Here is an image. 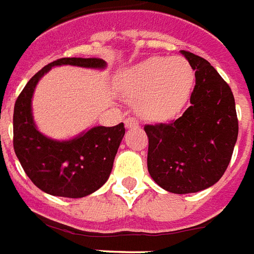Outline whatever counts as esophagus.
<instances>
[{
	"label": "esophagus",
	"mask_w": 254,
	"mask_h": 254,
	"mask_svg": "<svg viewBox=\"0 0 254 254\" xmlns=\"http://www.w3.org/2000/svg\"><path fill=\"white\" fill-rule=\"evenodd\" d=\"M125 123H126V127H127V128L138 127V122H136V119H135V118H132V116H128V118H126Z\"/></svg>",
	"instance_id": "obj_1"
}]
</instances>
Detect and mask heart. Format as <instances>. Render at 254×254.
Here are the masks:
<instances>
[{
  "label": "heart",
  "instance_id": "1",
  "mask_svg": "<svg viewBox=\"0 0 254 254\" xmlns=\"http://www.w3.org/2000/svg\"><path fill=\"white\" fill-rule=\"evenodd\" d=\"M122 89L143 118L165 120L175 116L188 100L193 85V71L184 58L151 57L126 70Z\"/></svg>",
  "mask_w": 254,
  "mask_h": 254
}]
</instances>
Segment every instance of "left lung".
Segmentation results:
<instances>
[{"instance_id":"left-lung-1","label":"left lung","mask_w":254,"mask_h":254,"mask_svg":"<svg viewBox=\"0 0 254 254\" xmlns=\"http://www.w3.org/2000/svg\"><path fill=\"white\" fill-rule=\"evenodd\" d=\"M195 70L190 107L169 123L146 125L147 169L172 193H193L219 181L238 136L236 101L230 86L208 61L181 51Z\"/></svg>"}]
</instances>
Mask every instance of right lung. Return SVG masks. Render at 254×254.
I'll return each mask as SVG.
<instances>
[{
    "instance_id": "1",
    "label": "right lung",
    "mask_w": 254,
    "mask_h": 254,
    "mask_svg": "<svg viewBox=\"0 0 254 254\" xmlns=\"http://www.w3.org/2000/svg\"><path fill=\"white\" fill-rule=\"evenodd\" d=\"M73 64L104 68L100 58H61L29 79L18 94L13 112V147L24 172L39 190L53 196L84 197L108 180L115 155L125 136V125L93 127L70 140H54L39 132L33 123L32 94L39 79L54 66Z\"/></svg>"
}]
</instances>
